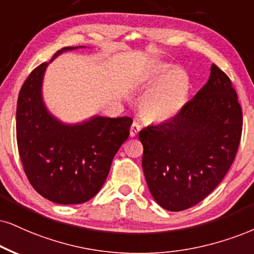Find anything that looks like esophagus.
<instances>
[{"label":"esophagus","instance_id":"1","mask_svg":"<svg viewBox=\"0 0 254 254\" xmlns=\"http://www.w3.org/2000/svg\"><path fill=\"white\" fill-rule=\"evenodd\" d=\"M140 129H141V126L139 125V122L134 121L132 124V126H130V136L137 135V133L140 132Z\"/></svg>","mask_w":254,"mask_h":254}]
</instances>
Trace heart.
Masks as SVG:
<instances>
[{"label":"heart","instance_id":"heart-1","mask_svg":"<svg viewBox=\"0 0 254 254\" xmlns=\"http://www.w3.org/2000/svg\"><path fill=\"white\" fill-rule=\"evenodd\" d=\"M147 82L156 80L143 94L141 111L152 121H167L177 117L189 101L190 80L189 74L178 67L154 64L146 71Z\"/></svg>","mask_w":254,"mask_h":254}]
</instances>
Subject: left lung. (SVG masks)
<instances>
[{
  "label": "left lung",
  "instance_id": "left-lung-1",
  "mask_svg": "<svg viewBox=\"0 0 254 254\" xmlns=\"http://www.w3.org/2000/svg\"><path fill=\"white\" fill-rule=\"evenodd\" d=\"M242 130L236 89L212 64L207 83L177 117L139 133L143 173L155 201L179 212L205 199L230 170Z\"/></svg>",
  "mask_w": 254,
  "mask_h": 254
}]
</instances>
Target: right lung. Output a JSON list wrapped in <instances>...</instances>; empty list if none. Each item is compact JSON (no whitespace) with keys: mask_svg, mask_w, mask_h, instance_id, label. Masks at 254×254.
Masks as SVG:
<instances>
[{"mask_svg":"<svg viewBox=\"0 0 254 254\" xmlns=\"http://www.w3.org/2000/svg\"><path fill=\"white\" fill-rule=\"evenodd\" d=\"M84 47H64L61 53ZM51 61V62H52ZM45 62L31 71L20 90L16 139L24 173L37 193L62 205L92 199L107 179L111 165L129 135L132 118H90L67 125L47 109L42 99Z\"/></svg>","mask_w":254,"mask_h":254,"instance_id":"1","label":"right lung"}]
</instances>
